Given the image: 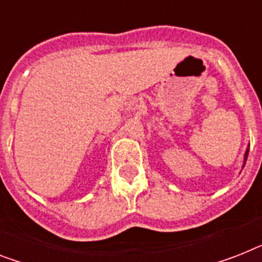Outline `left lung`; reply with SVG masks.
Here are the masks:
<instances>
[{
  "label": "left lung",
  "instance_id": "obj_1",
  "mask_svg": "<svg viewBox=\"0 0 262 262\" xmlns=\"http://www.w3.org/2000/svg\"><path fill=\"white\" fill-rule=\"evenodd\" d=\"M248 155H249V145H248V148H246V150H245V155H244V164H242V168L245 167L246 159H248Z\"/></svg>",
  "mask_w": 262,
  "mask_h": 262
}]
</instances>
